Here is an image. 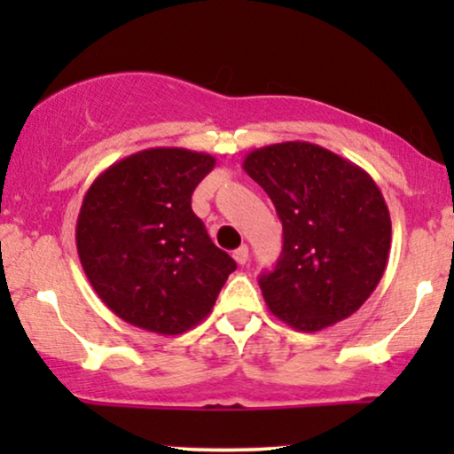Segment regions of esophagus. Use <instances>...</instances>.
Listing matches in <instances>:
<instances>
[{
	"instance_id": "esophagus-1",
	"label": "esophagus",
	"mask_w": 454,
	"mask_h": 454,
	"mask_svg": "<svg viewBox=\"0 0 454 454\" xmlns=\"http://www.w3.org/2000/svg\"><path fill=\"white\" fill-rule=\"evenodd\" d=\"M232 258L237 260V264L247 262V260H249V247H247V245H241V247H239V249H234Z\"/></svg>"
}]
</instances>
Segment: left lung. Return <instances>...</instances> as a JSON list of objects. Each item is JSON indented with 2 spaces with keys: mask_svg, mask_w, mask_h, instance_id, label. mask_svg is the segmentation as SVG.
I'll return each mask as SVG.
<instances>
[{
  "mask_svg": "<svg viewBox=\"0 0 454 454\" xmlns=\"http://www.w3.org/2000/svg\"><path fill=\"white\" fill-rule=\"evenodd\" d=\"M243 168L267 192L284 226L278 264L260 275L273 316L303 333L352 316L388 262L390 215L376 181L303 140L249 151Z\"/></svg>",
  "mask_w": 454,
  "mask_h": 454,
  "instance_id": "left-lung-1",
  "label": "left lung"
}]
</instances>
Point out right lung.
Instances as JSON below:
<instances>
[{"label":"right lung","instance_id":"obj_1","mask_svg":"<svg viewBox=\"0 0 454 454\" xmlns=\"http://www.w3.org/2000/svg\"><path fill=\"white\" fill-rule=\"evenodd\" d=\"M209 153L155 147L114 161L93 181L76 249L102 303L128 325L179 335L205 320L237 262L192 211Z\"/></svg>","mask_w":454,"mask_h":454}]
</instances>
